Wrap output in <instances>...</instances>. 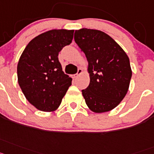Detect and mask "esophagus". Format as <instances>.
<instances>
[{
    "instance_id": "34e87169",
    "label": "esophagus",
    "mask_w": 154,
    "mask_h": 154,
    "mask_svg": "<svg viewBox=\"0 0 154 154\" xmlns=\"http://www.w3.org/2000/svg\"><path fill=\"white\" fill-rule=\"evenodd\" d=\"M82 73H83V69H81V68H80V69H78V70H77V73H76V74H74V75H73V78H74V79L77 78V77H78V76L81 75Z\"/></svg>"
}]
</instances>
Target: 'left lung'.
<instances>
[{
  "label": "left lung",
  "instance_id": "8db88e82",
  "mask_svg": "<svg viewBox=\"0 0 154 154\" xmlns=\"http://www.w3.org/2000/svg\"><path fill=\"white\" fill-rule=\"evenodd\" d=\"M74 40L88 62L90 84L82 90L87 105L95 113L112 110L129 90L132 77L129 57L112 37L101 31L76 30Z\"/></svg>",
  "mask_w": 154,
  "mask_h": 154
}]
</instances>
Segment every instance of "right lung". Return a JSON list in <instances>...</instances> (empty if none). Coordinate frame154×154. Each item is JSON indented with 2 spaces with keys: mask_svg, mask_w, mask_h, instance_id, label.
<instances>
[{
  "mask_svg": "<svg viewBox=\"0 0 154 154\" xmlns=\"http://www.w3.org/2000/svg\"><path fill=\"white\" fill-rule=\"evenodd\" d=\"M73 30L53 29L38 35L21 53L17 66L18 85L30 104L42 112H53L71 85L58 55L71 43Z\"/></svg>",
  "mask_w": 154,
  "mask_h": 154,
  "instance_id": "obj_1",
  "label": "right lung"
}]
</instances>
